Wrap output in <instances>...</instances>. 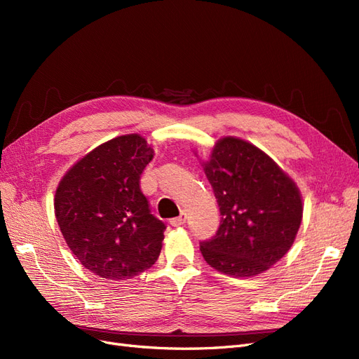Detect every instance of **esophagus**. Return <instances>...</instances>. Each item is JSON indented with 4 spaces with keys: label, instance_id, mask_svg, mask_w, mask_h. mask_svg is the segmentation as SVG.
I'll list each match as a JSON object with an SVG mask.
<instances>
[{
    "label": "esophagus",
    "instance_id": "obj_1",
    "mask_svg": "<svg viewBox=\"0 0 359 359\" xmlns=\"http://www.w3.org/2000/svg\"><path fill=\"white\" fill-rule=\"evenodd\" d=\"M186 220H187V214L186 212H181L178 217H175V219L170 220V224L172 226H181V224L186 223Z\"/></svg>",
    "mask_w": 359,
    "mask_h": 359
}]
</instances>
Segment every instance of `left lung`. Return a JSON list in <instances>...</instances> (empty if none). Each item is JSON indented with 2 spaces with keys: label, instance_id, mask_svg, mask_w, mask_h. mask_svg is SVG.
Here are the masks:
<instances>
[{
  "label": "left lung",
  "instance_id": "left-lung-1",
  "mask_svg": "<svg viewBox=\"0 0 359 359\" xmlns=\"http://www.w3.org/2000/svg\"><path fill=\"white\" fill-rule=\"evenodd\" d=\"M220 208V227L201 243L206 264L233 277H253L283 257L302 220V201L286 173L264 151L223 137L205 163Z\"/></svg>",
  "mask_w": 359,
  "mask_h": 359
}]
</instances>
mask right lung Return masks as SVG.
<instances>
[{"label": "right lung", "instance_id": "1", "mask_svg": "<svg viewBox=\"0 0 359 359\" xmlns=\"http://www.w3.org/2000/svg\"><path fill=\"white\" fill-rule=\"evenodd\" d=\"M154 151L139 135L93 149L64 175L55 215L73 255L95 276L126 280L160 256L166 224L151 214L140 175Z\"/></svg>", "mask_w": 359, "mask_h": 359}]
</instances>
